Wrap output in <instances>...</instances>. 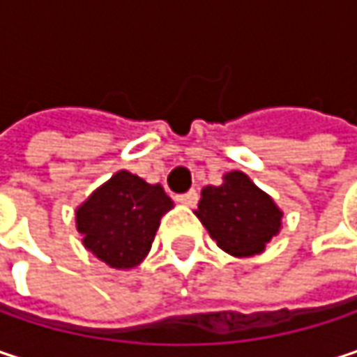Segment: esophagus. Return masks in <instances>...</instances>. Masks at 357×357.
Returning <instances> with one entry per match:
<instances>
[{
	"label": "esophagus",
	"instance_id": "esophagus-1",
	"mask_svg": "<svg viewBox=\"0 0 357 357\" xmlns=\"http://www.w3.org/2000/svg\"><path fill=\"white\" fill-rule=\"evenodd\" d=\"M176 198H178V202L185 204V206H194V204L198 202V192H196V190H188V192L179 194Z\"/></svg>",
	"mask_w": 357,
	"mask_h": 357
}]
</instances>
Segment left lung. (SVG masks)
Listing matches in <instances>:
<instances>
[{
  "mask_svg": "<svg viewBox=\"0 0 357 357\" xmlns=\"http://www.w3.org/2000/svg\"><path fill=\"white\" fill-rule=\"evenodd\" d=\"M196 217L219 248L234 256H252L277 236L283 213L246 174L231 172L221 185L202 190Z\"/></svg>",
  "mask_w": 357,
  "mask_h": 357,
  "instance_id": "1",
  "label": "left lung"
}]
</instances>
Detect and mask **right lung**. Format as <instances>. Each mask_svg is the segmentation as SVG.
<instances>
[{
	"label": "right lung",
	"mask_w": 357,
	"mask_h": 357,
	"mask_svg": "<svg viewBox=\"0 0 357 357\" xmlns=\"http://www.w3.org/2000/svg\"><path fill=\"white\" fill-rule=\"evenodd\" d=\"M172 206L159 183L117 172L76 211V227L97 258L113 268H132L149 254L161 217Z\"/></svg>",
	"instance_id": "add662e5"
}]
</instances>
